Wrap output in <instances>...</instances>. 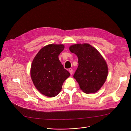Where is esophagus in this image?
<instances>
[{"mask_svg": "<svg viewBox=\"0 0 131 131\" xmlns=\"http://www.w3.org/2000/svg\"><path fill=\"white\" fill-rule=\"evenodd\" d=\"M69 72H70V73L71 75H72V73H73L72 69V68H70V69H69Z\"/></svg>", "mask_w": 131, "mask_h": 131, "instance_id": "1", "label": "esophagus"}]
</instances>
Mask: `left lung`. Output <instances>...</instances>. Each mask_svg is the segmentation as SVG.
Segmentation results:
<instances>
[{"mask_svg":"<svg viewBox=\"0 0 131 131\" xmlns=\"http://www.w3.org/2000/svg\"><path fill=\"white\" fill-rule=\"evenodd\" d=\"M69 50L77 55L79 65L73 78L85 93L98 91L105 83L108 75L106 61L99 51L88 43L71 46Z\"/></svg>","mask_w":131,"mask_h":131,"instance_id":"1","label":"left lung"}]
</instances>
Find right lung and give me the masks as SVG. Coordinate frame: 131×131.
Returning <instances> with one entry per match:
<instances>
[{
	"mask_svg": "<svg viewBox=\"0 0 131 131\" xmlns=\"http://www.w3.org/2000/svg\"><path fill=\"white\" fill-rule=\"evenodd\" d=\"M64 49L63 45H49L37 54L31 64L32 81L41 94L52 97L61 92L65 80L70 76L59 59Z\"/></svg>",
	"mask_w": 131,
	"mask_h": 131,
	"instance_id": "add662e5",
	"label": "right lung"
}]
</instances>
